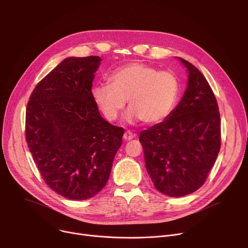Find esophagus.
I'll list each match as a JSON object with an SVG mask.
<instances>
[{
	"mask_svg": "<svg viewBox=\"0 0 248 248\" xmlns=\"http://www.w3.org/2000/svg\"><path fill=\"white\" fill-rule=\"evenodd\" d=\"M135 138V134H133L132 132H129V131H127V132H125L124 134V139L125 140H133Z\"/></svg>",
	"mask_w": 248,
	"mask_h": 248,
	"instance_id": "1",
	"label": "esophagus"
}]
</instances>
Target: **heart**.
Listing matches in <instances>:
<instances>
[{
	"label": "heart",
	"instance_id": "1",
	"mask_svg": "<svg viewBox=\"0 0 248 248\" xmlns=\"http://www.w3.org/2000/svg\"><path fill=\"white\" fill-rule=\"evenodd\" d=\"M180 82L171 71L133 62L116 68L108 83L96 84L91 94L96 107L109 122L115 121L127 100L125 120L155 124L164 121L175 108Z\"/></svg>",
	"mask_w": 248,
	"mask_h": 248
}]
</instances>
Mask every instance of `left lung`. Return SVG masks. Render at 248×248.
<instances>
[{
    "instance_id": "obj_1",
    "label": "left lung",
    "mask_w": 248,
    "mask_h": 248,
    "mask_svg": "<svg viewBox=\"0 0 248 248\" xmlns=\"http://www.w3.org/2000/svg\"><path fill=\"white\" fill-rule=\"evenodd\" d=\"M188 72L185 93L166 119L140 134L147 172L159 192L170 197L198 190L221 145L220 113L213 91L198 68L178 58Z\"/></svg>"
}]
</instances>
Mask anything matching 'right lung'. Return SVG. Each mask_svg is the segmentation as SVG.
I'll return each instance as SVG.
<instances>
[{
	"label": "right lung",
	"mask_w": 248,
	"mask_h": 248,
	"mask_svg": "<svg viewBox=\"0 0 248 248\" xmlns=\"http://www.w3.org/2000/svg\"><path fill=\"white\" fill-rule=\"evenodd\" d=\"M98 56L68 57L39 82L26 110V140L45 183L86 200L108 181L124 129L100 115L91 94Z\"/></svg>",
	"instance_id": "obj_1"
}]
</instances>
